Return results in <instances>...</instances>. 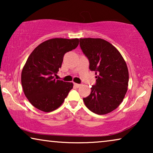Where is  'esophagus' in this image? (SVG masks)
Returning <instances> with one entry per match:
<instances>
[{
    "instance_id": "esophagus-1",
    "label": "esophagus",
    "mask_w": 153,
    "mask_h": 153,
    "mask_svg": "<svg viewBox=\"0 0 153 153\" xmlns=\"http://www.w3.org/2000/svg\"><path fill=\"white\" fill-rule=\"evenodd\" d=\"M74 85L75 87L76 88H79L81 86V84H79V83H74Z\"/></svg>"
}]
</instances>
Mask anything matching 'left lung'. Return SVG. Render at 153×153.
<instances>
[{
    "label": "left lung",
    "instance_id": "1",
    "mask_svg": "<svg viewBox=\"0 0 153 153\" xmlns=\"http://www.w3.org/2000/svg\"><path fill=\"white\" fill-rule=\"evenodd\" d=\"M79 41L88 59L89 69L95 71L97 79L83 102L96 114H108L120 105L127 93L129 72L126 62L116 48L104 39L81 38Z\"/></svg>",
    "mask_w": 153,
    "mask_h": 153
}]
</instances>
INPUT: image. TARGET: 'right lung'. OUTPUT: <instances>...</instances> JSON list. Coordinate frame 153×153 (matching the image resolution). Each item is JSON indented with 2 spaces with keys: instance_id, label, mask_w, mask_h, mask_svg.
<instances>
[{
  "instance_id": "1",
  "label": "right lung",
  "mask_w": 153,
  "mask_h": 153,
  "mask_svg": "<svg viewBox=\"0 0 153 153\" xmlns=\"http://www.w3.org/2000/svg\"><path fill=\"white\" fill-rule=\"evenodd\" d=\"M79 39L54 38L33 50L22 72L24 93L33 106L45 112L56 110L63 103L73 83L54 78L61 68L64 55L76 49Z\"/></svg>"
}]
</instances>
